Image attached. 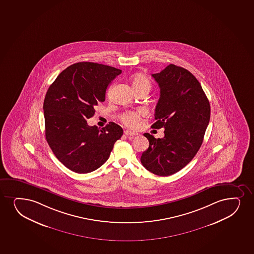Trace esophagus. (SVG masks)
I'll return each mask as SVG.
<instances>
[{"mask_svg": "<svg viewBox=\"0 0 254 254\" xmlns=\"http://www.w3.org/2000/svg\"><path fill=\"white\" fill-rule=\"evenodd\" d=\"M124 133L127 136H135V135L137 134V133H135L134 131H128V130H126L124 131Z\"/></svg>", "mask_w": 254, "mask_h": 254, "instance_id": "esophagus-1", "label": "esophagus"}]
</instances>
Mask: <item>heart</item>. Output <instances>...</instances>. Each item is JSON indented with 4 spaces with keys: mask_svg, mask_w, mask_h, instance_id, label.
Masks as SVG:
<instances>
[{
    "mask_svg": "<svg viewBox=\"0 0 254 254\" xmlns=\"http://www.w3.org/2000/svg\"><path fill=\"white\" fill-rule=\"evenodd\" d=\"M131 86L135 91L139 89H147L149 91L151 84L145 75L136 74L131 77ZM145 115L146 111L144 109H140L137 111H127L121 114L120 120L127 127L134 128L140 123L142 117Z\"/></svg>",
    "mask_w": 254,
    "mask_h": 254,
    "instance_id": "b5f03b06",
    "label": "heart"
}]
</instances>
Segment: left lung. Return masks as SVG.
<instances>
[{
	"instance_id": "8db88e82",
	"label": "left lung",
	"mask_w": 254,
	"mask_h": 254,
	"mask_svg": "<svg viewBox=\"0 0 254 254\" xmlns=\"http://www.w3.org/2000/svg\"><path fill=\"white\" fill-rule=\"evenodd\" d=\"M160 87L151 127L165 129L164 137L144 133L149 148L141 155V163L158 176L176 173L194 158L201 146L208 125L211 108L200 82L182 67L169 64L153 74Z\"/></svg>"
}]
</instances>
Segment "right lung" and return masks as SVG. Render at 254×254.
Returning <instances> with one entry per match:
<instances>
[{
  "mask_svg": "<svg viewBox=\"0 0 254 254\" xmlns=\"http://www.w3.org/2000/svg\"><path fill=\"white\" fill-rule=\"evenodd\" d=\"M121 73L111 66L79 62L61 72L48 88L43 104L46 139L69 170L87 173L98 169L123 136V129L115 123L102 129L87 123Z\"/></svg>",
  "mask_w": 254,
  "mask_h": 254,
  "instance_id": "1",
  "label": "right lung"
}]
</instances>
